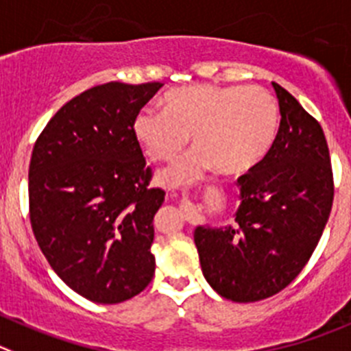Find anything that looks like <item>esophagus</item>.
<instances>
[{
    "mask_svg": "<svg viewBox=\"0 0 351 351\" xmlns=\"http://www.w3.org/2000/svg\"><path fill=\"white\" fill-rule=\"evenodd\" d=\"M182 209H183V213H185V215H186V220L194 221L195 218H197V216H199V209L195 208L194 204H192L191 199H189V197H183L182 199Z\"/></svg>",
    "mask_w": 351,
    "mask_h": 351,
    "instance_id": "esophagus-1",
    "label": "esophagus"
}]
</instances>
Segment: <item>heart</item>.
<instances>
[{
	"label": "heart",
	"mask_w": 351,
	"mask_h": 351,
	"mask_svg": "<svg viewBox=\"0 0 351 351\" xmlns=\"http://www.w3.org/2000/svg\"><path fill=\"white\" fill-rule=\"evenodd\" d=\"M277 101L260 86L189 84L168 91L162 112L143 109L133 119V136L150 160H175L189 136L194 152L159 175L166 186L189 185L215 169L225 178L253 171L279 135Z\"/></svg>",
	"instance_id": "heart-1"
}]
</instances>
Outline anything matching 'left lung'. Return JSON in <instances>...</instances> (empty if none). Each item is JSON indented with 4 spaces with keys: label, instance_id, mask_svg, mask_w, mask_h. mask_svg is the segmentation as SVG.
<instances>
[{
    "label": "left lung",
    "instance_id": "obj_1",
    "mask_svg": "<svg viewBox=\"0 0 351 351\" xmlns=\"http://www.w3.org/2000/svg\"><path fill=\"white\" fill-rule=\"evenodd\" d=\"M280 128L270 154L239 182L235 223L194 230L202 274L230 301L270 298L298 277L329 220L334 186L320 124L279 86Z\"/></svg>",
    "mask_w": 351,
    "mask_h": 351
}]
</instances>
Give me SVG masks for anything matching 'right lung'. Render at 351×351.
<instances>
[{"mask_svg":"<svg viewBox=\"0 0 351 351\" xmlns=\"http://www.w3.org/2000/svg\"><path fill=\"white\" fill-rule=\"evenodd\" d=\"M160 83L100 84L67 101L32 149L29 216L55 274L86 300L126 301L152 280L154 216L165 192L133 119Z\"/></svg>","mask_w":351,"mask_h":351,"instance_id":"1","label":"right lung"}]
</instances>
